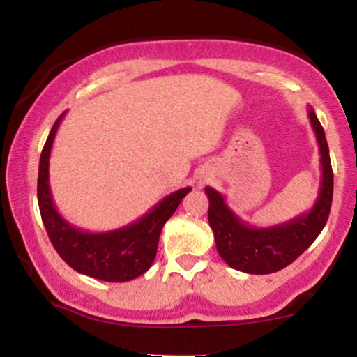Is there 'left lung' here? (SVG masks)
<instances>
[{"label": "left lung", "mask_w": 357, "mask_h": 357, "mask_svg": "<svg viewBox=\"0 0 357 357\" xmlns=\"http://www.w3.org/2000/svg\"><path fill=\"white\" fill-rule=\"evenodd\" d=\"M309 119L317 139L322 169L319 196L310 211L285 223L255 228L228 208L221 192L210 186L204 188L210 199L208 221L215 235L216 250L231 268L255 275L278 272L301 257L326 227L333 204L334 174L326 134L312 107L309 109Z\"/></svg>", "instance_id": "left-lung-1"}]
</instances>
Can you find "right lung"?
<instances>
[{
  "instance_id": "right-lung-1",
  "label": "right lung",
  "mask_w": 357,
  "mask_h": 357,
  "mask_svg": "<svg viewBox=\"0 0 357 357\" xmlns=\"http://www.w3.org/2000/svg\"><path fill=\"white\" fill-rule=\"evenodd\" d=\"M63 116L65 112L53 124L40 155L38 206L48 238L59 255L79 273L104 282L132 280L151 268L162 227L191 188L171 192L144 216L117 230L92 233L73 227L56 211L48 183L53 139Z\"/></svg>"
}]
</instances>
